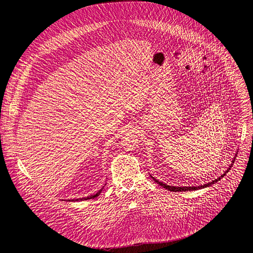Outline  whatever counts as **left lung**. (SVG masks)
I'll return each instance as SVG.
<instances>
[{"label":"left lung","mask_w":253,"mask_h":253,"mask_svg":"<svg viewBox=\"0 0 253 253\" xmlns=\"http://www.w3.org/2000/svg\"><path fill=\"white\" fill-rule=\"evenodd\" d=\"M235 158H236V154H235V157L233 158V160H232V163L229 165V167L227 168V170L220 176V177H218L217 179H214L213 181H211V182H208V183H206V184H203V185H200V186H170V185H167V184H165V183H163V182H160L159 180H157L156 178H154V177H152L153 178V180L154 181L157 183V184H159V185H161L162 187H164L165 189H168L169 191H173V192H177V191H193V190H198V189H202V188H205V187H209V186H211L212 184H214V183H216L217 181H219V180L223 177V176H225V174L230 170V168H231V166H232V164L234 163V161H235Z\"/></svg>","instance_id":"left-lung-1"}]
</instances>
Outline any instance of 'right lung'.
<instances>
[{
	"label": "right lung",
	"mask_w": 253,
	"mask_h": 253,
	"mask_svg": "<svg viewBox=\"0 0 253 253\" xmlns=\"http://www.w3.org/2000/svg\"><path fill=\"white\" fill-rule=\"evenodd\" d=\"M102 190H103V188L102 189H100L96 194H94V195H91V196H89V197H85V198H79V199H68V201H78V200H88V199H92V198H95V197H97V196H99L100 195V193L102 192Z\"/></svg>",
	"instance_id": "add662e5"
}]
</instances>
